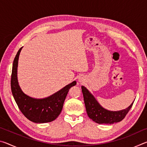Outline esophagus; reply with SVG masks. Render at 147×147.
I'll use <instances>...</instances> for the list:
<instances>
[{
    "mask_svg": "<svg viewBox=\"0 0 147 147\" xmlns=\"http://www.w3.org/2000/svg\"><path fill=\"white\" fill-rule=\"evenodd\" d=\"M84 81H85V79H84V77L83 76H80L78 78V82L82 84V83H84Z\"/></svg>",
    "mask_w": 147,
    "mask_h": 147,
    "instance_id": "esophagus-1",
    "label": "esophagus"
}]
</instances>
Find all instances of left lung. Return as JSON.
<instances>
[{
  "label": "left lung",
  "instance_id": "8db88e82",
  "mask_svg": "<svg viewBox=\"0 0 147 147\" xmlns=\"http://www.w3.org/2000/svg\"><path fill=\"white\" fill-rule=\"evenodd\" d=\"M84 103L89 117L98 124H113L121 121L130 111L134 102L127 108L113 111L102 108L94 96L84 86H82Z\"/></svg>",
  "mask_w": 147,
  "mask_h": 147
}]
</instances>
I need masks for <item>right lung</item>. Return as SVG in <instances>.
<instances>
[{
	"instance_id": "obj_1",
	"label": "right lung",
	"mask_w": 147,
	"mask_h": 147,
	"mask_svg": "<svg viewBox=\"0 0 147 147\" xmlns=\"http://www.w3.org/2000/svg\"><path fill=\"white\" fill-rule=\"evenodd\" d=\"M23 47L17 52L13 63L11 77L12 94L22 113L32 122L45 123L53 121L58 117L69 89L76 84V81L67 85L63 88L49 97L34 98L24 94L19 86L17 80V66L19 56Z\"/></svg>"
}]
</instances>
